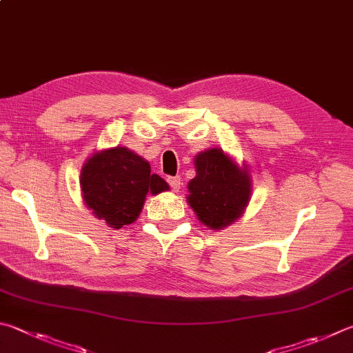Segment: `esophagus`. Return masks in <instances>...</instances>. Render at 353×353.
<instances>
[{"instance_id":"obj_1","label":"esophagus","mask_w":353,"mask_h":353,"mask_svg":"<svg viewBox=\"0 0 353 353\" xmlns=\"http://www.w3.org/2000/svg\"><path fill=\"white\" fill-rule=\"evenodd\" d=\"M166 181H168V183H170V187H171L172 191H176V193H177V191L181 190L182 182H181V177H179V176L168 177V179H166Z\"/></svg>"}]
</instances>
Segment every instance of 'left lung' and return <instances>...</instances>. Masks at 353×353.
<instances>
[{"label": "left lung", "mask_w": 353, "mask_h": 353, "mask_svg": "<svg viewBox=\"0 0 353 353\" xmlns=\"http://www.w3.org/2000/svg\"><path fill=\"white\" fill-rule=\"evenodd\" d=\"M196 177L188 183L187 201L197 219L211 230H222L242 216L250 202L252 181L221 148L199 152Z\"/></svg>", "instance_id": "8db88e82"}]
</instances>
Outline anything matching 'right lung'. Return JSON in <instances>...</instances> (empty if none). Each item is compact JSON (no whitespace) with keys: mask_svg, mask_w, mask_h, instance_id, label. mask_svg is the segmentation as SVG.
<instances>
[{"mask_svg":"<svg viewBox=\"0 0 353 353\" xmlns=\"http://www.w3.org/2000/svg\"><path fill=\"white\" fill-rule=\"evenodd\" d=\"M80 187L92 214L117 230L137 219L146 194L170 190L162 177L152 174L145 159L123 146L89 157L81 168Z\"/></svg>","mask_w":353,"mask_h":353,"instance_id":"1","label":"right lung"}]
</instances>
